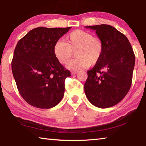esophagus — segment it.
Masks as SVG:
<instances>
[{
	"label": "esophagus",
	"instance_id": "1",
	"mask_svg": "<svg viewBox=\"0 0 146 146\" xmlns=\"http://www.w3.org/2000/svg\"><path fill=\"white\" fill-rule=\"evenodd\" d=\"M78 73V71H71V75H76V74Z\"/></svg>",
	"mask_w": 146,
	"mask_h": 146
}]
</instances>
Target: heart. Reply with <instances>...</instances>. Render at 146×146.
Returning a JSON list of instances; mask_svg holds the SVG:
<instances>
[{"label":"heart","instance_id":"obj_1","mask_svg":"<svg viewBox=\"0 0 146 146\" xmlns=\"http://www.w3.org/2000/svg\"><path fill=\"white\" fill-rule=\"evenodd\" d=\"M104 44L101 38L85 30H76L65 36V42L58 40L53 47L55 58L67 64L74 55L77 57L67 65L70 69H81L98 64L102 58Z\"/></svg>","mask_w":146,"mask_h":146}]
</instances>
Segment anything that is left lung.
Wrapping results in <instances>:
<instances>
[{"instance_id": "1", "label": "left lung", "mask_w": 146, "mask_h": 146, "mask_svg": "<svg viewBox=\"0 0 146 146\" xmlns=\"http://www.w3.org/2000/svg\"><path fill=\"white\" fill-rule=\"evenodd\" d=\"M94 30L104 44L99 63L87 71L84 89L92 104L100 108L116 105L130 89L135 65L132 46L124 34L112 26H85Z\"/></svg>"}]
</instances>
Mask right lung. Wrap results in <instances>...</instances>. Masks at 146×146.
I'll return each mask as SVG.
<instances>
[{
  "mask_svg": "<svg viewBox=\"0 0 146 146\" xmlns=\"http://www.w3.org/2000/svg\"><path fill=\"white\" fill-rule=\"evenodd\" d=\"M70 29L34 28L16 45L12 74L20 95L34 107H54L63 97L65 80L71 73L55 58L53 47Z\"/></svg>",
  "mask_w": 146,
  "mask_h": 146,
  "instance_id": "obj_1",
  "label": "right lung"
}]
</instances>
